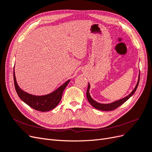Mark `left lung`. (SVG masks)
I'll list each match as a JSON object with an SVG mask.
<instances>
[{
  "instance_id": "obj_1",
  "label": "left lung",
  "mask_w": 152,
  "mask_h": 152,
  "mask_svg": "<svg viewBox=\"0 0 152 152\" xmlns=\"http://www.w3.org/2000/svg\"><path fill=\"white\" fill-rule=\"evenodd\" d=\"M140 73H139V77H138V80H137V84L134 87V89L132 90L131 93L129 94L128 96H126L125 98H123L121 99H118L117 101H115V102H113L112 103H107V104H103V103H100L97 102H96L95 100H94L93 98H91V96L89 93V89H90V84L88 83V87H87V90L86 92V96H87V100L89 101V102L90 104L93 106V107L96 109L99 110H102V111H111V110H113L115 109H116L118 107H120L121 105H122L123 103H125L127 99H129L131 96L134 94L135 93V91H136L137 86H138L139 84V82H140Z\"/></svg>"
}]
</instances>
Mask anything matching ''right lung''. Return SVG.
Segmentation results:
<instances>
[{
    "label": "right lung",
    "instance_id": "obj_1",
    "mask_svg": "<svg viewBox=\"0 0 152 152\" xmlns=\"http://www.w3.org/2000/svg\"><path fill=\"white\" fill-rule=\"evenodd\" d=\"M13 73L15 89L20 98L26 104L30 106L31 108L37 110V111L43 112L50 111L56 107V106L61 99L64 89H65L69 82L70 81V80H68L63 84L59 86L58 89L48 94L36 96L26 93V92L23 91L19 87L16 79L15 68H14Z\"/></svg>",
    "mask_w": 152,
    "mask_h": 152
}]
</instances>
